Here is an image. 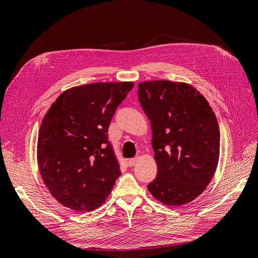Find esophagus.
I'll return each instance as SVG.
<instances>
[{"label": "esophagus", "instance_id": "34e87169", "mask_svg": "<svg viewBox=\"0 0 258 258\" xmlns=\"http://www.w3.org/2000/svg\"><path fill=\"white\" fill-rule=\"evenodd\" d=\"M138 161H139L138 158H131V159L128 160V166H129V167H134Z\"/></svg>", "mask_w": 258, "mask_h": 258}]
</instances>
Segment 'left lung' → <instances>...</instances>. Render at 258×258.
Returning <instances> with one entry per match:
<instances>
[{"label": "left lung", "instance_id": "left-lung-1", "mask_svg": "<svg viewBox=\"0 0 258 258\" xmlns=\"http://www.w3.org/2000/svg\"><path fill=\"white\" fill-rule=\"evenodd\" d=\"M139 100L151 120L157 176L147 185L166 206H183L204 192L220 158V128L207 99L182 82L139 83Z\"/></svg>", "mask_w": 258, "mask_h": 258}]
</instances>
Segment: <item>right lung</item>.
<instances>
[{"label":"right lung","instance_id":"right-lung-1","mask_svg":"<svg viewBox=\"0 0 258 258\" xmlns=\"http://www.w3.org/2000/svg\"><path fill=\"white\" fill-rule=\"evenodd\" d=\"M134 86L132 82L75 86L62 92L45 114L37 139L38 169L62 206L89 212L111 194L120 169L107 129Z\"/></svg>","mask_w":258,"mask_h":258}]
</instances>
